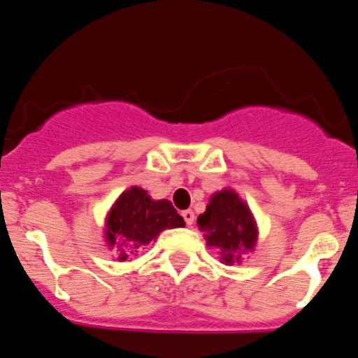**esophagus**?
<instances>
[{"instance_id":"34e87169","label":"esophagus","mask_w":358,"mask_h":358,"mask_svg":"<svg viewBox=\"0 0 358 358\" xmlns=\"http://www.w3.org/2000/svg\"><path fill=\"white\" fill-rule=\"evenodd\" d=\"M182 218H185V222L188 224V226H192V224L195 222V213L192 210H186L182 211Z\"/></svg>"}]
</instances>
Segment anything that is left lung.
<instances>
[{"mask_svg":"<svg viewBox=\"0 0 358 358\" xmlns=\"http://www.w3.org/2000/svg\"><path fill=\"white\" fill-rule=\"evenodd\" d=\"M199 229L204 231L208 248L220 252L226 265L242 262V255L252 251L258 227L251 210L236 192L226 188L211 195L206 211L199 215Z\"/></svg>","mask_w":358,"mask_h":358,"instance_id":"8db88e82","label":"left lung"}]
</instances>
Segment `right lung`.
Here are the masks:
<instances>
[{"mask_svg":"<svg viewBox=\"0 0 358 358\" xmlns=\"http://www.w3.org/2000/svg\"><path fill=\"white\" fill-rule=\"evenodd\" d=\"M185 227V220L166 199L154 201L143 188L132 186L123 192L106 217V238L109 248L120 251L125 262L129 252L156 242L161 231Z\"/></svg>","mask_w":358,"mask_h":358,"instance_id":"add662e5","label":"right lung"}]
</instances>
